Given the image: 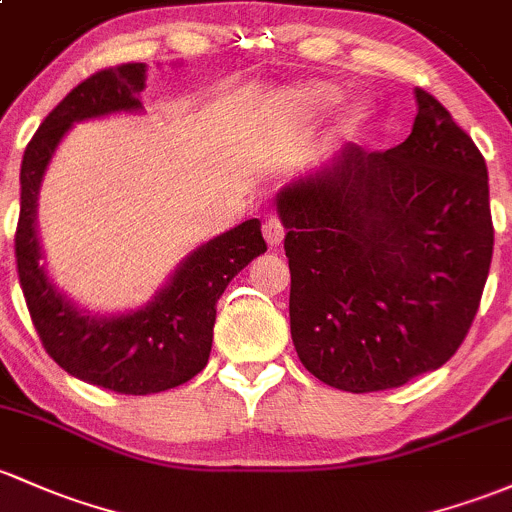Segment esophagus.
Listing matches in <instances>:
<instances>
[{
	"label": "esophagus",
	"mask_w": 512,
	"mask_h": 512,
	"mask_svg": "<svg viewBox=\"0 0 512 512\" xmlns=\"http://www.w3.org/2000/svg\"><path fill=\"white\" fill-rule=\"evenodd\" d=\"M283 236H285V229L276 217H268L266 222H263V239L268 241V246H271V249L283 241Z\"/></svg>",
	"instance_id": "1"
}]
</instances>
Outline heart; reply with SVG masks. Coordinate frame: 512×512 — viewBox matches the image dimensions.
<instances>
[{"mask_svg":"<svg viewBox=\"0 0 512 512\" xmlns=\"http://www.w3.org/2000/svg\"><path fill=\"white\" fill-rule=\"evenodd\" d=\"M337 100V90L327 82H305V85L295 87L288 95V102L298 109H307V112H317V109L329 107ZM364 119V109L361 107H349L342 114V126L344 129H354L356 124Z\"/></svg>","mask_w":512,"mask_h":512,"instance_id":"obj_1","label":"heart"}]
</instances>
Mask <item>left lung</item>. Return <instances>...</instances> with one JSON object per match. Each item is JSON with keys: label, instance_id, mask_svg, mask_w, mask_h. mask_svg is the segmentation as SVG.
Wrapping results in <instances>:
<instances>
[{"label": "left lung", "instance_id": "8db88e82", "mask_svg": "<svg viewBox=\"0 0 512 512\" xmlns=\"http://www.w3.org/2000/svg\"><path fill=\"white\" fill-rule=\"evenodd\" d=\"M415 100L403 144H346L276 197L295 351L312 376L349 393L447 364L491 268L486 161L430 92L415 87Z\"/></svg>", "mask_w": 512, "mask_h": 512}]
</instances>
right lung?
I'll list each match as a JSON object with an SVG mask.
<instances>
[{
    "label": "right lung",
    "mask_w": 512,
    "mask_h": 512,
    "mask_svg": "<svg viewBox=\"0 0 512 512\" xmlns=\"http://www.w3.org/2000/svg\"><path fill=\"white\" fill-rule=\"evenodd\" d=\"M144 87V63L100 70L43 119L21 161V210L14 236L19 283L48 356L70 376L124 395L183 386L207 366L217 300L229 280L266 251L261 222L246 219L197 246L148 305L112 317L80 310L48 280L36 234L43 173L70 126L104 114L139 112Z\"/></svg>",
    "instance_id": "1"
}]
</instances>
